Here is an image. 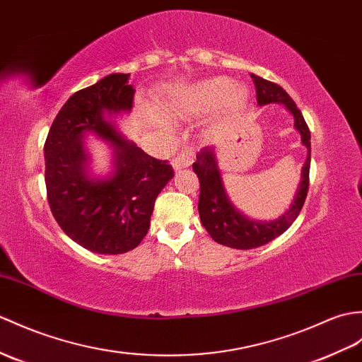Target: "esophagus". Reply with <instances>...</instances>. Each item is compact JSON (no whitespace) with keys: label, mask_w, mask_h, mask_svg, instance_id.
<instances>
[{"label":"esophagus","mask_w":362,"mask_h":362,"mask_svg":"<svg viewBox=\"0 0 362 362\" xmlns=\"http://www.w3.org/2000/svg\"><path fill=\"white\" fill-rule=\"evenodd\" d=\"M192 153L189 149H183L182 153L174 158L173 160V166H174V170L175 171H180V170H183V168H188L191 163H192Z\"/></svg>","instance_id":"1"}]
</instances>
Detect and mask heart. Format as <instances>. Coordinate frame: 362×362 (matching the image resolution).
<instances>
[{
    "instance_id": "heart-1",
    "label": "heart",
    "mask_w": 362,
    "mask_h": 362,
    "mask_svg": "<svg viewBox=\"0 0 362 362\" xmlns=\"http://www.w3.org/2000/svg\"><path fill=\"white\" fill-rule=\"evenodd\" d=\"M248 100L243 86L234 88V81L226 77H214L197 83L183 92L175 109L187 114H204L223 105L228 115L239 112Z\"/></svg>"
}]
</instances>
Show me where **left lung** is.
<instances>
[{
    "label": "left lung",
    "instance_id": "left-lung-1",
    "mask_svg": "<svg viewBox=\"0 0 362 362\" xmlns=\"http://www.w3.org/2000/svg\"><path fill=\"white\" fill-rule=\"evenodd\" d=\"M251 78H253L256 86L259 106L281 103L295 117V128L300 134L302 145L307 148V160L304 166H302L300 183L295 200L291 202V206L282 216L277 217V219L260 222L250 219V217L242 214L231 204V200L228 199V194H226L223 188L214 148L206 146L199 151L196 156L197 160L192 163V170L197 174L200 183L199 216L202 225L205 226L209 236L217 243L238 250H251L262 247L277 236H281L296 221L302 206H304L308 192L310 154H312L308 126L291 97L279 85H276V83L260 78L255 74H251Z\"/></svg>",
    "mask_w": 362,
    "mask_h": 362
}]
</instances>
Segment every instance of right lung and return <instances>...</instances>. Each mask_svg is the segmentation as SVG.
I'll list each match as a JSON object with an SVG mask.
<instances>
[{
	"instance_id": "1",
	"label": "right lung",
	"mask_w": 362,
	"mask_h": 362,
	"mask_svg": "<svg viewBox=\"0 0 362 362\" xmlns=\"http://www.w3.org/2000/svg\"><path fill=\"white\" fill-rule=\"evenodd\" d=\"M129 74H111L67 100L45 143L47 202L57 223L78 245L98 255H122L146 236L157 196L174 177L166 160L148 156L126 140L106 115L131 112ZM88 132L115 149L112 174L103 180L87 173L82 139Z\"/></svg>"
}]
</instances>
